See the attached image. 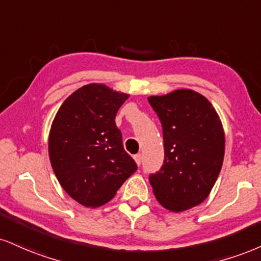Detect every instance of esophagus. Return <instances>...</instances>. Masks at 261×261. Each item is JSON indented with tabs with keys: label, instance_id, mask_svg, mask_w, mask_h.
I'll return each instance as SVG.
<instances>
[{
	"label": "esophagus",
	"instance_id": "34e87169",
	"mask_svg": "<svg viewBox=\"0 0 261 261\" xmlns=\"http://www.w3.org/2000/svg\"><path fill=\"white\" fill-rule=\"evenodd\" d=\"M134 159H135V162H136V164L140 165L141 164V161H142V155H141V154L134 155Z\"/></svg>",
	"mask_w": 261,
	"mask_h": 261
}]
</instances>
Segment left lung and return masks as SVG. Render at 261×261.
I'll list each match as a JSON object with an SVG mask.
<instances>
[{
	"label": "left lung",
	"instance_id": "obj_1",
	"mask_svg": "<svg viewBox=\"0 0 261 261\" xmlns=\"http://www.w3.org/2000/svg\"><path fill=\"white\" fill-rule=\"evenodd\" d=\"M163 126L165 159L149 176L153 193L165 209L181 213L204 202L220 174L225 133L220 117L203 95L178 89L149 96Z\"/></svg>",
	"mask_w": 261,
	"mask_h": 261
}]
</instances>
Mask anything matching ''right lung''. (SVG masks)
Masks as SVG:
<instances>
[{"instance_id": "add662e5", "label": "right lung", "mask_w": 261, "mask_h": 261, "mask_svg": "<svg viewBox=\"0 0 261 261\" xmlns=\"http://www.w3.org/2000/svg\"><path fill=\"white\" fill-rule=\"evenodd\" d=\"M128 96L105 84H87L63 102L52 121L48 155L53 171L63 190L87 208L114 198L137 170L115 125Z\"/></svg>"}]
</instances>
